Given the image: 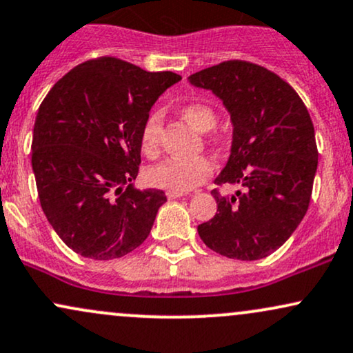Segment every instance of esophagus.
<instances>
[{"instance_id": "obj_1", "label": "esophagus", "mask_w": 353, "mask_h": 353, "mask_svg": "<svg viewBox=\"0 0 353 353\" xmlns=\"http://www.w3.org/2000/svg\"><path fill=\"white\" fill-rule=\"evenodd\" d=\"M165 195H168V199H177V197H182L184 192H177V190H168Z\"/></svg>"}]
</instances>
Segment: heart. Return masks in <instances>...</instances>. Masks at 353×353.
Here are the masks:
<instances>
[{"label": "heart", "instance_id": "obj_1", "mask_svg": "<svg viewBox=\"0 0 353 353\" xmlns=\"http://www.w3.org/2000/svg\"><path fill=\"white\" fill-rule=\"evenodd\" d=\"M177 113L188 125L201 133H207L215 128L219 121L217 110L203 101H189V103L181 105ZM161 136H163V121L159 114L152 113L144 120L141 128V150L144 154L150 158H156L159 154ZM222 133L214 134L215 141H222ZM212 171H214V165L205 156H197L192 159H168L152 165L148 171V181L154 188L185 192L205 181Z\"/></svg>", "mask_w": 353, "mask_h": 353}]
</instances>
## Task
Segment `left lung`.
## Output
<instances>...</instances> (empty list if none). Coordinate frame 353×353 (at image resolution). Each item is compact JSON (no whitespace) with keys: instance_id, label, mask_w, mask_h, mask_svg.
I'll list each match as a JSON object with an SVG mask.
<instances>
[{"instance_id":"obj_1","label":"left lung","mask_w":353,"mask_h":353,"mask_svg":"<svg viewBox=\"0 0 353 353\" xmlns=\"http://www.w3.org/2000/svg\"><path fill=\"white\" fill-rule=\"evenodd\" d=\"M230 112L232 154L217 185L239 184L227 197L212 190L217 214L197 227L222 256L253 261L271 254L307 212L317 171L314 125L298 92L258 63L225 61L189 77Z\"/></svg>"}]
</instances>
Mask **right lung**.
Masks as SVG:
<instances>
[{
    "instance_id": "add662e5",
    "label": "right lung",
    "mask_w": 353,
    "mask_h": 353,
    "mask_svg": "<svg viewBox=\"0 0 353 353\" xmlns=\"http://www.w3.org/2000/svg\"><path fill=\"white\" fill-rule=\"evenodd\" d=\"M174 72H146L97 57L67 72L37 110L31 163L42 210L61 240L92 260L138 248L168 201L133 188L141 164V128Z\"/></svg>"
}]
</instances>
